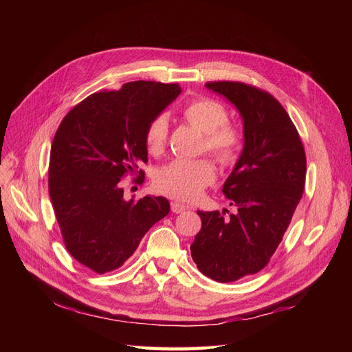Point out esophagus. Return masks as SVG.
<instances>
[{
    "mask_svg": "<svg viewBox=\"0 0 352 352\" xmlns=\"http://www.w3.org/2000/svg\"><path fill=\"white\" fill-rule=\"evenodd\" d=\"M186 208H188V207H186L185 204H182V202H179V201H173V202H172V211L176 212V214H179V212L185 211Z\"/></svg>",
    "mask_w": 352,
    "mask_h": 352,
    "instance_id": "1",
    "label": "esophagus"
}]
</instances>
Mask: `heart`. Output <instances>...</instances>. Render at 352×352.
<instances>
[{"label": "heart", "mask_w": 352, "mask_h": 352, "mask_svg": "<svg viewBox=\"0 0 352 352\" xmlns=\"http://www.w3.org/2000/svg\"><path fill=\"white\" fill-rule=\"evenodd\" d=\"M186 123L206 133L204 146L221 163L235 162L242 146L241 132L228 123V111L217 101L197 98L182 109ZM168 133L166 116H158L148 126L145 144L150 154L163 153ZM216 179V166L210 158L175 160L157 176V186L179 199L190 201L202 194Z\"/></svg>", "instance_id": "heart-1"}]
</instances>
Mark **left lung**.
<instances>
[{
  "instance_id": "obj_1",
  "label": "left lung",
  "mask_w": 352,
  "mask_h": 352,
  "mask_svg": "<svg viewBox=\"0 0 352 352\" xmlns=\"http://www.w3.org/2000/svg\"><path fill=\"white\" fill-rule=\"evenodd\" d=\"M206 87L235 105L243 122L242 153L223 185L238 212L226 219L197 211L202 226L190 245L198 270L226 283L267 265L302 197L307 162L289 114L269 92L242 82Z\"/></svg>"
}]
</instances>
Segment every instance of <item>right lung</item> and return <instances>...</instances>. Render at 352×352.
Listing matches in <instances>:
<instances>
[{"mask_svg": "<svg viewBox=\"0 0 352 352\" xmlns=\"http://www.w3.org/2000/svg\"><path fill=\"white\" fill-rule=\"evenodd\" d=\"M182 92L177 83L127 82L89 95L60 123L48 190L67 251L95 273L119 269L166 217L164 197L123 198L122 177L148 162V126ZM136 182H144L140 170Z\"/></svg>", "mask_w": 352, "mask_h": 352, "instance_id": "right-lung-1", "label": "right lung"}]
</instances>
